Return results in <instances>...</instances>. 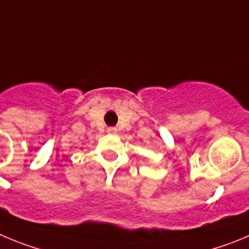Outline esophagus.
Wrapping results in <instances>:
<instances>
[{"mask_svg": "<svg viewBox=\"0 0 249 249\" xmlns=\"http://www.w3.org/2000/svg\"><path fill=\"white\" fill-rule=\"evenodd\" d=\"M108 133L109 134H115L116 129H115V127H108Z\"/></svg>", "mask_w": 249, "mask_h": 249, "instance_id": "esophagus-1", "label": "esophagus"}]
</instances>
